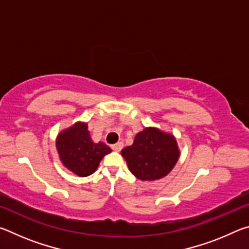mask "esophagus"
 I'll return each mask as SVG.
<instances>
[{
  "label": "esophagus",
  "mask_w": 249,
  "mask_h": 249,
  "mask_svg": "<svg viewBox=\"0 0 249 249\" xmlns=\"http://www.w3.org/2000/svg\"><path fill=\"white\" fill-rule=\"evenodd\" d=\"M123 146H124L123 142H116V144L112 145V149H113V150H115V151H120L122 148H123Z\"/></svg>",
  "instance_id": "esophagus-1"
}]
</instances>
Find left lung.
<instances>
[{
	"label": "left lung",
	"instance_id": "1",
	"mask_svg": "<svg viewBox=\"0 0 249 249\" xmlns=\"http://www.w3.org/2000/svg\"><path fill=\"white\" fill-rule=\"evenodd\" d=\"M128 169L142 181H155L174 169L180 157L176 137L157 127H146L135 136L132 146L121 151Z\"/></svg>",
	"mask_w": 249,
	"mask_h": 249
}]
</instances>
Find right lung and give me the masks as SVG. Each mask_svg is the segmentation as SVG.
<instances>
[{
	"mask_svg": "<svg viewBox=\"0 0 249 249\" xmlns=\"http://www.w3.org/2000/svg\"><path fill=\"white\" fill-rule=\"evenodd\" d=\"M56 148L62 165L78 177L93 174L104 156L112 151L104 142L91 140L86 122H77L61 130L56 138Z\"/></svg>",
	"mask_w": 249,
	"mask_h": 249,
	"instance_id": "1",
	"label": "right lung"
}]
</instances>
